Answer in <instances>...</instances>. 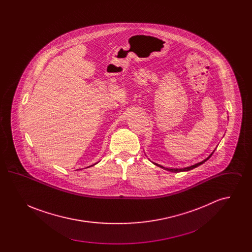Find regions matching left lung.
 Returning <instances> with one entry per match:
<instances>
[{"mask_svg":"<svg viewBox=\"0 0 252 252\" xmlns=\"http://www.w3.org/2000/svg\"><path fill=\"white\" fill-rule=\"evenodd\" d=\"M214 152H215V150H214ZM214 152L210 155V156L208 157L206 159H204L202 161H200V162H198V163H196V164H194V165H192V166H189V167H185V168H165L163 167V166H161V165H159V164H158V163H155V162H153L155 165L157 166H158V167L163 168L164 170H167V171H170V172H173V173H179V172H184V171H189V170H192L193 168L197 167V166H199V165H201V164H203L204 162L206 161V160H208L212 155L214 154Z\"/></svg>","mask_w":252,"mask_h":252,"instance_id":"1","label":"left lung"}]
</instances>
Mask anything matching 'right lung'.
Instances as JSON below:
<instances>
[{"label":"right lung","mask_w":252,"mask_h":252,"mask_svg":"<svg viewBox=\"0 0 252 252\" xmlns=\"http://www.w3.org/2000/svg\"><path fill=\"white\" fill-rule=\"evenodd\" d=\"M92 166H93V165H92ZM89 167H91V166H89Z\"/></svg>","instance_id":"add662e5"}]
</instances>
